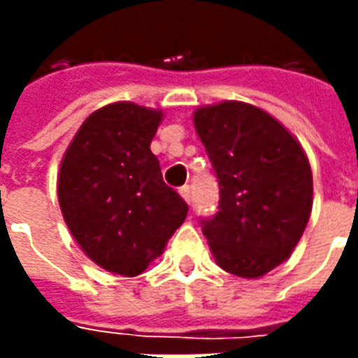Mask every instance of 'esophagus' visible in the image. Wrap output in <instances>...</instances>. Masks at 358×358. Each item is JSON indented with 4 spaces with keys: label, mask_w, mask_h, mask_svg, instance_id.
Here are the masks:
<instances>
[{
    "label": "esophagus",
    "mask_w": 358,
    "mask_h": 358,
    "mask_svg": "<svg viewBox=\"0 0 358 358\" xmlns=\"http://www.w3.org/2000/svg\"><path fill=\"white\" fill-rule=\"evenodd\" d=\"M179 193H181V197H183L187 203H191V189H189V185L181 187V189H179Z\"/></svg>",
    "instance_id": "obj_1"
}]
</instances>
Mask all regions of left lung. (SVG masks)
<instances>
[{
    "instance_id": "1",
    "label": "left lung",
    "mask_w": 358,
    "mask_h": 358,
    "mask_svg": "<svg viewBox=\"0 0 358 358\" xmlns=\"http://www.w3.org/2000/svg\"><path fill=\"white\" fill-rule=\"evenodd\" d=\"M219 183V207L201 219L215 261L257 279L293 253L309 223L313 175L295 137L267 111L241 101L193 115Z\"/></svg>"
}]
</instances>
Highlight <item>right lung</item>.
Instances as JSON below:
<instances>
[{
	"label": "right lung",
	"mask_w": 358,
	"mask_h": 358,
	"mask_svg": "<svg viewBox=\"0 0 358 358\" xmlns=\"http://www.w3.org/2000/svg\"><path fill=\"white\" fill-rule=\"evenodd\" d=\"M159 123L155 109L105 105L83 121L59 169L57 197L71 235L93 263L123 277L143 273L189 211L149 149Z\"/></svg>",
	"instance_id": "1"
}]
</instances>
